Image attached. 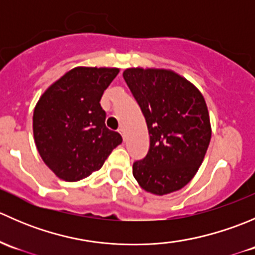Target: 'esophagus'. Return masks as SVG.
Here are the masks:
<instances>
[{
    "label": "esophagus",
    "instance_id": "esophagus-1",
    "mask_svg": "<svg viewBox=\"0 0 255 255\" xmlns=\"http://www.w3.org/2000/svg\"><path fill=\"white\" fill-rule=\"evenodd\" d=\"M118 132L121 133V134H122V137H123V139H125V129H123L122 127L121 128H118Z\"/></svg>",
    "mask_w": 255,
    "mask_h": 255
}]
</instances>
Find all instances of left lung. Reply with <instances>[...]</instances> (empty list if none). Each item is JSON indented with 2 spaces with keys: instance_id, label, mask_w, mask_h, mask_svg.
Wrapping results in <instances>:
<instances>
[{
  "instance_id": "obj_1",
  "label": "left lung",
  "mask_w": 255,
  "mask_h": 255,
  "mask_svg": "<svg viewBox=\"0 0 255 255\" xmlns=\"http://www.w3.org/2000/svg\"><path fill=\"white\" fill-rule=\"evenodd\" d=\"M148 127L146 155L133 163L145 191L166 195L182 189L199 170L211 139L206 102L186 79L163 69L123 73Z\"/></svg>"
}]
</instances>
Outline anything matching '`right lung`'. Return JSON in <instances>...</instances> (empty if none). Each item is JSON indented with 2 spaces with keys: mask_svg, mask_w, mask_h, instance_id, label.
Instances as JSON below:
<instances>
[{
  "mask_svg": "<svg viewBox=\"0 0 255 255\" xmlns=\"http://www.w3.org/2000/svg\"><path fill=\"white\" fill-rule=\"evenodd\" d=\"M118 69L75 68L42 95L33 113L35 145L47 166L65 181L100 170L122 143L105 125L100 101Z\"/></svg>",
  "mask_w": 255,
  "mask_h": 255,
  "instance_id": "obj_1",
  "label": "right lung"
}]
</instances>
